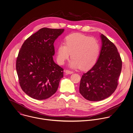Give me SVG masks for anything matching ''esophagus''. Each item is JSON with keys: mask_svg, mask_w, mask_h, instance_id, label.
Here are the masks:
<instances>
[{"mask_svg": "<svg viewBox=\"0 0 133 133\" xmlns=\"http://www.w3.org/2000/svg\"><path fill=\"white\" fill-rule=\"evenodd\" d=\"M65 73L66 74H72L73 73V72L72 71H70V70H66L65 71Z\"/></svg>", "mask_w": 133, "mask_h": 133, "instance_id": "1", "label": "esophagus"}]
</instances>
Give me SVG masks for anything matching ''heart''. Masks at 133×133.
I'll list each match as a JSON object with an SVG mask.
<instances>
[{"label": "heart", "mask_w": 133, "mask_h": 133, "mask_svg": "<svg viewBox=\"0 0 133 133\" xmlns=\"http://www.w3.org/2000/svg\"><path fill=\"white\" fill-rule=\"evenodd\" d=\"M100 52L97 40L79 34H72L65 39V44L59 45L57 50V61L63 64L71 56V67L87 70L97 62Z\"/></svg>", "instance_id": "heart-1"}]
</instances>
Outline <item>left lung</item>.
Listing matches in <instances>:
<instances>
[{
	"label": "left lung",
	"instance_id": "8db88e82",
	"mask_svg": "<svg viewBox=\"0 0 133 133\" xmlns=\"http://www.w3.org/2000/svg\"><path fill=\"white\" fill-rule=\"evenodd\" d=\"M102 48L95 65L84 73L79 92L86 99L99 101L110 96L118 85L122 62L118 49L112 42L102 34Z\"/></svg>",
	"mask_w": 133,
	"mask_h": 133
}]
</instances>
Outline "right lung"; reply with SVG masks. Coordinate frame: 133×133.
I'll list each match as a JSON object with an SVG mask.
<instances>
[{
	"mask_svg": "<svg viewBox=\"0 0 133 133\" xmlns=\"http://www.w3.org/2000/svg\"><path fill=\"white\" fill-rule=\"evenodd\" d=\"M64 29L43 28L27 38L17 57L16 69L19 85L31 97L42 100L56 93L63 69L55 63L54 43Z\"/></svg>",
	"mask_w": 133,
	"mask_h": 133,
	"instance_id": "add662e5",
	"label": "right lung"
}]
</instances>
